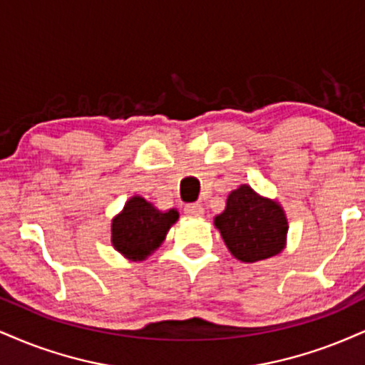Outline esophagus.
Masks as SVG:
<instances>
[{
    "label": "esophagus",
    "mask_w": 365,
    "mask_h": 365,
    "mask_svg": "<svg viewBox=\"0 0 365 365\" xmlns=\"http://www.w3.org/2000/svg\"><path fill=\"white\" fill-rule=\"evenodd\" d=\"M184 213H186L187 217H203L205 208L201 203H190L184 206Z\"/></svg>",
    "instance_id": "34e87169"
}]
</instances>
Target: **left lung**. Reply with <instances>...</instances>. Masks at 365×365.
<instances>
[{"mask_svg": "<svg viewBox=\"0 0 365 365\" xmlns=\"http://www.w3.org/2000/svg\"><path fill=\"white\" fill-rule=\"evenodd\" d=\"M215 227L230 254L242 262L274 257L286 245L287 218L282 206L247 184L228 195L223 213L215 217Z\"/></svg>", "mask_w": 365, "mask_h": 365, "instance_id": "1", "label": "left lung"}]
</instances>
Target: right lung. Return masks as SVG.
Returning a JSON list of instances; mask_svg holds the SVG:
<instances>
[{"label":"right lung","mask_w":365,"mask_h":365,"mask_svg":"<svg viewBox=\"0 0 365 365\" xmlns=\"http://www.w3.org/2000/svg\"><path fill=\"white\" fill-rule=\"evenodd\" d=\"M178 218V210L159 211L142 196H133L111 222V244L125 257L143 260L159 249Z\"/></svg>","instance_id":"obj_1"}]
</instances>
